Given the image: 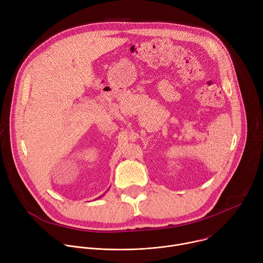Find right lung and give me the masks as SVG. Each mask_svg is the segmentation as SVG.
<instances>
[{"instance_id": "add662e5", "label": "right lung", "mask_w": 263, "mask_h": 263, "mask_svg": "<svg viewBox=\"0 0 263 263\" xmlns=\"http://www.w3.org/2000/svg\"><path fill=\"white\" fill-rule=\"evenodd\" d=\"M100 198H101V197H100Z\"/></svg>"}]
</instances>
